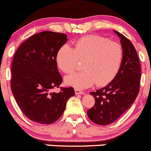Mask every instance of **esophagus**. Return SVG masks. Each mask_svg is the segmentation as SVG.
Listing matches in <instances>:
<instances>
[{"label":"esophagus","instance_id":"obj_1","mask_svg":"<svg viewBox=\"0 0 151 151\" xmlns=\"http://www.w3.org/2000/svg\"><path fill=\"white\" fill-rule=\"evenodd\" d=\"M75 92H76V95H83V91L80 90L78 89H75Z\"/></svg>","mask_w":151,"mask_h":151}]
</instances>
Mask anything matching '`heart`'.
Here are the masks:
<instances>
[{
  "label": "heart",
  "mask_w": 151,
  "mask_h": 151,
  "mask_svg": "<svg viewBox=\"0 0 151 151\" xmlns=\"http://www.w3.org/2000/svg\"><path fill=\"white\" fill-rule=\"evenodd\" d=\"M74 45V48L64 45L56 54L58 66L65 73L75 70L78 59H84L83 70L65 77L68 86L83 89L96 81L104 86L115 78L123 59V49L118 43L101 36L89 35L78 40Z\"/></svg>",
  "instance_id": "heart-1"
}]
</instances>
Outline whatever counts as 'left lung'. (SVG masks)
I'll return each instance as SVG.
<instances>
[{"label": "left lung", "mask_w": 151, "mask_h": 151, "mask_svg": "<svg viewBox=\"0 0 151 151\" xmlns=\"http://www.w3.org/2000/svg\"><path fill=\"white\" fill-rule=\"evenodd\" d=\"M120 39L123 59L120 70L114 79L104 87L90 95L95 98V106L87 111L93 123L107 126L131 106L139 90L141 68L135 47L124 35L114 31Z\"/></svg>", "instance_id": "1"}]
</instances>
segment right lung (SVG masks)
I'll list each match as a JSON object with an SVG mask.
<instances>
[{
    "instance_id": "add662e5",
    "label": "right lung",
    "mask_w": 151,
    "mask_h": 151,
    "mask_svg": "<svg viewBox=\"0 0 151 151\" xmlns=\"http://www.w3.org/2000/svg\"><path fill=\"white\" fill-rule=\"evenodd\" d=\"M68 41L67 35L53 31L38 33L23 42L12 65L11 88L23 114L40 124H51L62 115L67 101L75 95L73 87L62 88L56 54Z\"/></svg>"
}]
</instances>
